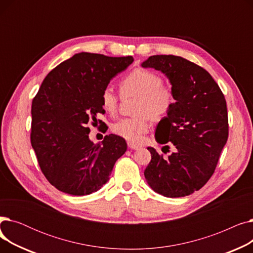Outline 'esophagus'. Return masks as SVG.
Returning a JSON list of instances; mask_svg holds the SVG:
<instances>
[{
	"mask_svg": "<svg viewBox=\"0 0 253 253\" xmlns=\"http://www.w3.org/2000/svg\"><path fill=\"white\" fill-rule=\"evenodd\" d=\"M127 144H128V147L130 149H132V150H138V149H140V145L139 144L133 143V142H131V141H128Z\"/></svg>",
	"mask_w": 253,
	"mask_h": 253,
	"instance_id": "obj_1",
	"label": "esophagus"
}]
</instances>
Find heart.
<instances>
[{"mask_svg": "<svg viewBox=\"0 0 253 253\" xmlns=\"http://www.w3.org/2000/svg\"><path fill=\"white\" fill-rule=\"evenodd\" d=\"M160 75L136 68L125 75L120 81V89L124 96H137L134 117L121 119L112 125L115 134L131 142H140L151 127V118L155 121L165 117L175 102L174 91L171 86L163 84ZM103 109L115 114L118 110L119 96L110 86L101 92Z\"/></svg>", "mask_w": 253, "mask_h": 253, "instance_id": "b5f03b06", "label": "heart"}]
</instances>
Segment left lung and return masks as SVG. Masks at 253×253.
Segmentation results:
<instances>
[{
	"label": "left lung",
	"instance_id": "obj_1",
	"mask_svg": "<svg viewBox=\"0 0 253 253\" xmlns=\"http://www.w3.org/2000/svg\"><path fill=\"white\" fill-rule=\"evenodd\" d=\"M164 73L174 91L173 108L159 122L155 138L173 153L154 148L144 170L150 187L165 197H184L200 190L214 173L229 137L227 102L211 75L188 59L154 55L142 63Z\"/></svg>",
	"mask_w": 253,
	"mask_h": 253
}]
</instances>
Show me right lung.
Instances as JSON below:
<instances>
[{
	"mask_svg": "<svg viewBox=\"0 0 253 253\" xmlns=\"http://www.w3.org/2000/svg\"><path fill=\"white\" fill-rule=\"evenodd\" d=\"M132 61V56L82 52L44 79L32 103L31 143L43 174L57 190L73 196L96 192L126 152L125 139L118 135H105L102 144L91 142L87 126L104 113L102 90Z\"/></svg>",
	"mask_w": 253,
	"mask_h": 253,
	"instance_id": "obj_1",
	"label": "right lung"
}]
</instances>
